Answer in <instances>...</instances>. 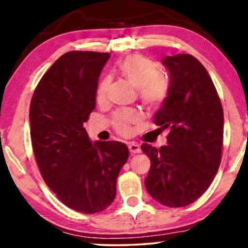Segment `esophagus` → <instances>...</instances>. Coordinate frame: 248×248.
I'll use <instances>...</instances> for the list:
<instances>
[{
    "label": "esophagus",
    "mask_w": 248,
    "mask_h": 248,
    "mask_svg": "<svg viewBox=\"0 0 248 248\" xmlns=\"http://www.w3.org/2000/svg\"><path fill=\"white\" fill-rule=\"evenodd\" d=\"M128 150H130L131 154H133V155L134 154H140L141 148H140V145H139V144L134 143V142H132V143L128 144Z\"/></svg>",
    "instance_id": "esophagus-1"
}]
</instances>
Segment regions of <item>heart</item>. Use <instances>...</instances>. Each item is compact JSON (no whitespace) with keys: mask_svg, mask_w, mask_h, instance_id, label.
Here are the masks:
<instances>
[{"mask_svg":"<svg viewBox=\"0 0 248 248\" xmlns=\"http://www.w3.org/2000/svg\"><path fill=\"white\" fill-rule=\"evenodd\" d=\"M121 73L131 84L140 89V97L148 107H158L166 99L169 90L168 79L158 73V64L141 55H130L120 65ZM110 87V80L105 79L97 91L99 100H104ZM139 115L133 110H121L115 114L114 125L121 134H127L130 124L137 123Z\"/></svg>","mask_w":248,"mask_h":248,"instance_id":"1","label":"heart"}]
</instances>
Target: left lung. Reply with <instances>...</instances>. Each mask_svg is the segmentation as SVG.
<instances>
[{"mask_svg":"<svg viewBox=\"0 0 248 248\" xmlns=\"http://www.w3.org/2000/svg\"><path fill=\"white\" fill-rule=\"evenodd\" d=\"M161 63L169 72V90L154 122L170 132L168 145H141L151 160L144 185L160 204L181 208L196 201L218 171L223 110L211 77L194 56L177 54Z\"/></svg>","mask_w":248,"mask_h":248,"instance_id":"8db88e82","label":"left lung"}]
</instances>
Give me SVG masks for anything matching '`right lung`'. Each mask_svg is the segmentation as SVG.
<instances>
[{
	"label": "right lung",
	"mask_w": 248,
	"mask_h": 248,
	"mask_svg": "<svg viewBox=\"0 0 248 248\" xmlns=\"http://www.w3.org/2000/svg\"><path fill=\"white\" fill-rule=\"evenodd\" d=\"M108 53H65L44 74L29 110L30 135L44 181L61 202L81 213L103 211L116 196L128 149L90 140L83 123L96 107Z\"/></svg>",
	"instance_id": "1"
}]
</instances>
